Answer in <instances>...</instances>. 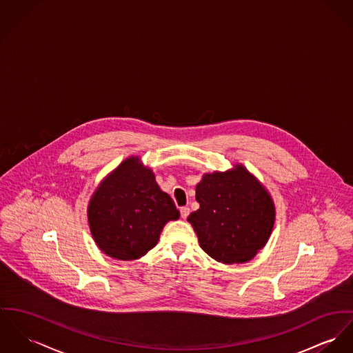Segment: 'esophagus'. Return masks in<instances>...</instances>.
I'll return each mask as SVG.
<instances>
[{
    "mask_svg": "<svg viewBox=\"0 0 353 353\" xmlns=\"http://www.w3.org/2000/svg\"><path fill=\"white\" fill-rule=\"evenodd\" d=\"M180 214H181V216L184 217V219H187V216L190 215V208L188 207H181L180 208Z\"/></svg>",
    "mask_w": 353,
    "mask_h": 353,
    "instance_id": "obj_1",
    "label": "esophagus"
}]
</instances>
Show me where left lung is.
I'll list each match as a JSON object with an SVG mask.
<instances>
[{
  "mask_svg": "<svg viewBox=\"0 0 353 353\" xmlns=\"http://www.w3.org/2000/svg\"><path fill=\"white\" fill-rule=\"evenodd\" d=\"M196 200L200 208L188 221L200 247L217 262H248L268 243L275 219L272 197L242 165L204 174Z\"/></svg>",
  "mask_w": 353,
  "mask_h": 353,
  "instance_id": "left-lung-1",
  "label": "left lung"
}]
</instances>
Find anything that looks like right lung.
<instances>
[{
  "mask_svg": "<svg viewBox=\"0 0 353 353\" xmlns=\"http://www.w3.org/2000/svg\"><path fill=\"white\" fill-rule=\"evenodd\" d=\"M179 216L170 196L136 157L125 160L105 179L88 205V223L98 247L121 261L145 255L159 242L163 225Z\"/></svg>",
  "mask_w": 353,
  "mask_h": 353,
  "instance_id": "1",
  "label": "right lung"
}]
</instances>
